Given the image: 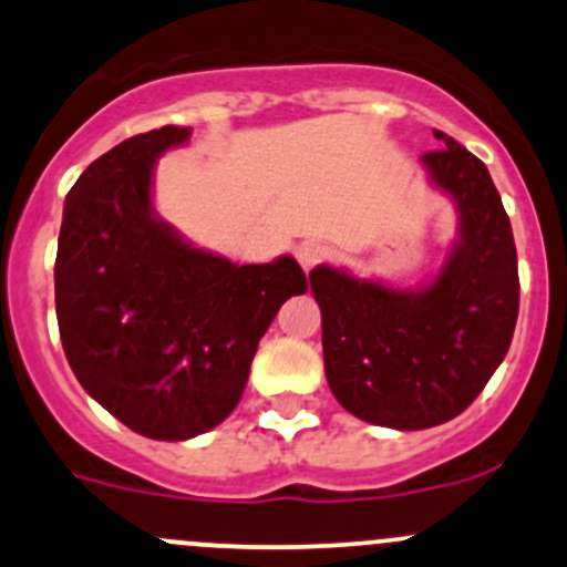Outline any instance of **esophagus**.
Returning a JSON list of instances; mask_svg holds the SVG:
<instances>
[{
	"instance_id": "34e87169",
	"label": "esophagus",
	"mask_w": 567,
	"mask_h": 567,
	"mask_svg": "<svg viewBox=\"0 0 567 567\" xmlns=\"http://www.w3.org/2000/svg\"><path fill=\"white\" fill-rule=\"evenodd\" d=\"M296 258H298V264L303 266V271H309V269H315L320 260L328 258V247L322 245V241L307 239V241H301V245H298Z\"/></svg>"
}]
</instances>
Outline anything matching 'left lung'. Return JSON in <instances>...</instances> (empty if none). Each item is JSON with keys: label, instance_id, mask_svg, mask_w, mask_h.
<instances>
[{"label": "left lung", "instance_id": "obj_1", "mask_svg": "<svg viewBox=\"0 0 567 567\" xmlns=\"http://www.w3.org/2000/svg\"><path fill=\"white\" fill-rule=\"evenodd\" d=\"M433 136L441 151L420 161L457 209V239L433 282L395 290L326 264L309 271L331 393L358 420L395 431L465 412L506 358L519 315L501 193L474 153L444 132Z\"/></svg>", "mask_w": 567, "mask_h": 567}]
</instances>
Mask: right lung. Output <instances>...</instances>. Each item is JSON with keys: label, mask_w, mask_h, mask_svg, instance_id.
Instances as JSON below:
<instances>
[{"label": "right lung", "mask_w": 567, "mask_h": 567, "mask_svg": "<svg viewBox=\"0 0 567 567\" xmlns=\"http://www.w3.org/2000/svg\"><path fill=\"white\" fill-rule=\"evenodd\" d=\"M188 140L190 128L164 126L99 155L66 193L55 255V317L74 377L158 441L220 425L279 307L307 293L290 255L236 266L155 215V161Z\"/></svg>", "instance_id": "obj_1"}]
</instances>
